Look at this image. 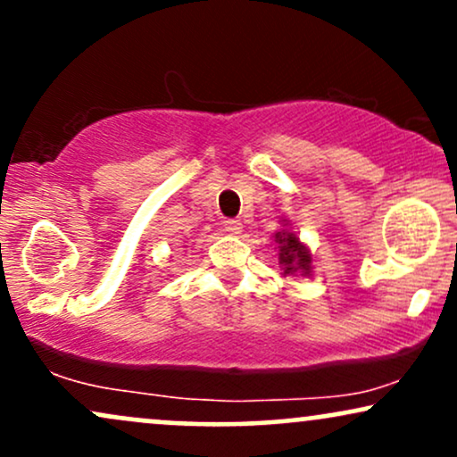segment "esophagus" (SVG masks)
<instances>
[{
  "label": "esophagus",
  "mask_w": 457,
  "mask_h": 457,
  "mask_svg": "<svg viewBox=\"0 0 457 457\" xmlns=\"http://www.w3.org/2000/svg\"><path fill=\"white\" fill-rule=\"evenodd\" d=\"M223 225H225V232H228V234L236 236V234L243 232V223L236 221V219H228V221H225Z\"/></svg>",
  "instance_id": "1"
}]
</instances>
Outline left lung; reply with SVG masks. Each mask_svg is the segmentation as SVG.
I'll use <instances>...</instances> for the list:
<instances>
[{"label": "left lung", "instance_id": "obj_1", "mask_svg": "<svg viewBox=\"0 0 457 457\" xmlns=\"http://www.w3.org/2000/svg\"><path fill=\"white\" fill-rule=\"evenodd\" d=\"M277 249H279V264L286 275H309L312 272V253L307 246L298 240L296 234L281 229L275 234Z\"/></svg>", "mask_w": 457, "mask_h": 457}]
</instances>
